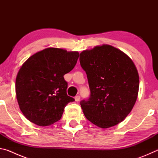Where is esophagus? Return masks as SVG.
I'll list each match as a JSON object with an SVG mask.
<instances>
[{
  "instance_id": "34e87169",
  "label": "esophagus",
  "mask_w": 158,
  "mask_h": 158,
  "mask_svg": "<svg viewBox=\"0 0 158 158\" xmlns=\"http://www.w3.org/2000/svg\"><path fill=\"white\" fill-rule=\"evenodd\" d=\"M74 100H75L76 102H79L80 100V96L79 95L75 96V98H74Z\"/></svg>"
}]
</instances>
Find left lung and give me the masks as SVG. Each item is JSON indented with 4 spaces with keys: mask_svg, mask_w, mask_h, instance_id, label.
<instances>
[{
    "mask_svg": "<svg viewBox=\"0 0 158 158\" xmlns=\"http://www.w3.org/2000/svg\"><path fill=\"white\" fill-rule=\"evenodd\" d=\"M79 61L90 90L89 100L80 102L85 118L103 129L122 122L137 101L139 86L132 59L117 48L102 44L83 51Z\"/></svg>",
    "mask_w": 158,
    "mask_h": 158,
    "instance_id": "8db88e82",
    "label": "left lung"
}]
</instances>
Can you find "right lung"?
Listing matches in <instances>:
<instances>
[{
	"label": "right lung",
	"mask_w": 158,
	"mask_h": 158,
	"mask_svg": "<svg viewBox=\"0 0 158 158\" xmlns=\"http://www.w3.org/2000/svg\"><path fill=\"white\" fill-rule=\"evenodd\" d=\"M78 52L49 47L29 57L16 78L17 100L29 121L49 126L60 119L65 106L74 99L67 95L63 76L73 69Z\"/></svg>",
	"instance_id": "1"
}]
</instances>
